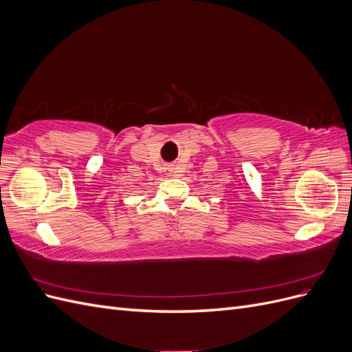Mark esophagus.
I'll return each instance as SVG.
<instances>
[{
    "mask_svg": "<svg viewBox=\"0 0 352 352\" xmlns=\"http://www.w3.org/2000/svg\"><path fill=\"white\" fill-rule=\"evenodd\" d=\"M166 173H167V176H177V172H176V168L173 167V166H168L167 168H166Z\"/></svg>",
    "mask_w": 352,
    "mask_h": 352,
    "instance_id": "1",
    "label": "esophagus"
}]
</instances>
